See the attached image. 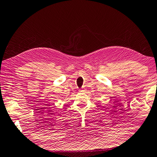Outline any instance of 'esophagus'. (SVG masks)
I'll use <instances>...</instances> for the list:
<instances>
[{"label":"esophagus","instance_id":"esophagus-1","mask_svg":"<svg viewBox=\"0 0 157 157\" xmlns=\"http://www.w3.org/2000/svg\"><path fill=\"white\" fill-rule=\"evenodd\" d=\"M79 91H80V92H84V91H85V89H83V88L79 89Z\"/></svg>","mask_w":157,"mask_h":157}]
</instances>
